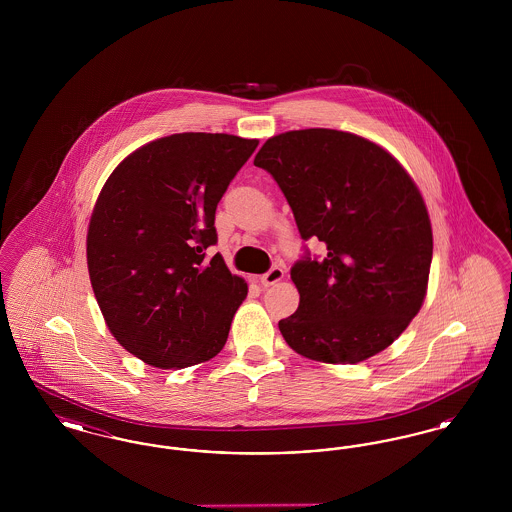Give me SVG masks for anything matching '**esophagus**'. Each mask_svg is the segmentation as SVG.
Returning a JSON list of instances; mask_svg holds the SVG:
<instances>
[{"instance_id": "1", "label": "esophagus", "mask_w": 512, "mask_h": 512, "mask_svg": "<svg viewBox=\"0 0 512 512\" xmlns=\"http://www.w3.org/2000/svg\"><path fill=\"white\" fill-rule=\"evenodd\" d=\"M284 278V268L280 267H272L268 272H265L261 278H259V282H261V286H274V284H278L280 280Z\"/></svg>"}]
</instances>
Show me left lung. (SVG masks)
Instances as JSON below:
<instances>
[{
  "mask_svg": "<svg viewBox=\"0 0 512 512\" xmlns=\"http://www.w3.org/2000/svg\"><path fill=\"white\" fill-rule=\"evenodd\" d=\"M286 195L303 240L326 245L292 267L299 307L278 328L295 353L355 365L384 351L426 297L432 224L413 178L386 149L332 128L272 136L253 161Z\"/></svg>",
  "mask_w": 512,
  "mask_h": 512,
  "instance_id": "1",
  "label": "left lung"
}]
</instances>
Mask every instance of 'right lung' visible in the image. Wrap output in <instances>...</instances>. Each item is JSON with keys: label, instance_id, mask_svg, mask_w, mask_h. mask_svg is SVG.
I'll use <instances>...</instances> for the list:
<instances>
[{"label": "right lung", "instance_id": "add662e5", "mask_svg": "<svg viewBox=\"0 0 512 512\" xmlns=\"http://www.w3.org/2000/svg\"><path fill=\"white\" fill-rule=\"evenodd\" d=\"M259 140L182 132L130 153L99 192L88 272L113 338L157 368L199 365L224 347L247 295L217 244L220 197Z\"/></svg>", "mask_w": 512, "mask_h": 512}]
</instances>
